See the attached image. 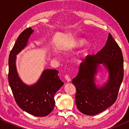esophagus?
Listing matches in <instances>:
<instances>
[{
	"instance_id": "1",
	"label": "esophagus",
	"mask_w": 129,
	"mask_h": 129,
	"mask_svg": "<svg viewBox=\"0 0 129 129\" xmlns=\"http://www.w3.org/2000/svg\"><path fill=\"white\" fill-rule=\"evenodd\" d=\"M65 78H66V79L67 80V82H70L71 81V78H70L69 75H66V76H65Z\"/></svg>"
}]
</instances>
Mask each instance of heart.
<instances>
[{"mask_svg": "<svg viewBox=\"0 0 129 129\" xmlns=\"http://www.w3.org/2000/svg\"><path fill=\"white\" fill-rule=\"evenodd\" d=\"M81 42H82V41H79V42H76V44H80V43H81Z\"/></svg>", "mask_w": 129, "mask_h": 129, "instance_id": "obj_1", "label": "heart"}]
</instances>
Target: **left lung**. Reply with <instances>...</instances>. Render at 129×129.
I'll list each match as a JSON object with an SVG mask.
<instances>
[{
	"mask_svg": "<svg viewBox=\"0 0 129 129\" xmlns=\"http://www.w3.org/2000/svg\"><path fill=\"white\" fill-rule=\"evenodd\" d=\"M123 62L120 47L109 33L103 49L95 55H87L80 64L78 75L72 80L76 90L75 102L81 113L96 115L115 103L123 80ZM101 63L109 70V79L104 86L97 87L94 75Z\"/></svg>",
	"mask_w": 129,
	"mask_h": 129,
	"instance_id": "obj_1",
	"label": "left lung"
}]
</instances>
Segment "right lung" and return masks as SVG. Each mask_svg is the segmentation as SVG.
I'll list each match as a JSON object with an SVG mask.
<instances>
[{"label": "right lung", "instance_id": "obj_1", "mask_svg": "<svg viewBox=\"0 0 129 129\" xmlns=\"http://www.w3.org/2000/svg\"><path fill=\"white\" fill-rule=\"evenodd\" d=\"M33 30L30 27L23 31L11 50L8 59V82L18 106L25 112L36 116H45L54 109V96L63 85L56 70L44 71L39 81L28 86L22 82L16 68V55L25 47Z\"/></svg>", "mask_w": 129, "mask_h": 129}]
</instances>
